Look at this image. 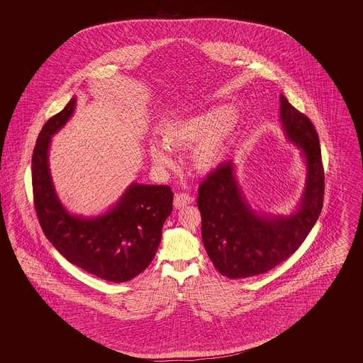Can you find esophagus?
<instances>
[{
    "instance_id": "esophagus-1",
    "label": "esophagus",
    "mask_w": 363,
    "mask_h": 363,
    "mask_svg": "<svg viewBox=\"0 0 363 363\" xmlns=\"http://www.w3.org/2000/svg\"><path fill=\"white\" fill-rule=\"evenodd\" d=\"M191 201H193V199L190 197L189 194H186V193H179V194H177L175 199H174V207L177 208V209L186 207V206H189Z\"/></svg>"
}]
</instances>
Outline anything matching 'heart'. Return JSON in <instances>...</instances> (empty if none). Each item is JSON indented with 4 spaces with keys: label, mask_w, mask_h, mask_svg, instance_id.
I'll return each instance as SVG.
<instances>
[{
    "label": "heart",
    "mask_w": 363,
    "mask_h": 363,
    "mask_svg": "<svg viewBox=\"0 0 363 363\" xmlns=\"http://www.w3.org/2000/svg\"><path fill=\"white\" fill-rule=\"evenodd\" d=\"M238 126L237 114L231 107L222 106L184 120L166 123L162 141L151 143L148 154L159 169H172V150H186L190 146V167L196 173L207 174L218 169L225 160L231 140Z\"/></svg>",
    "instance_id": "1"
}]
</instances>
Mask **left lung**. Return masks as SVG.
I'll return each mask as SVG.
<instances>
[{"label":"left lung","instance_id":"obj_1","mask_svg":"<svg viewBox=\"0 0 363 363\" xmlns=\"http://www.w3.org/2000/svg\"><path fill=\"white\" fill-rule=\"evenodd\" d=\"M279 121L301 151L306 178L298 206L289 215L256 211L243 193L235 163H222L199 188L201 237L215 268L230 279L264 274L289 259L315 225L324 199V170L311 120L280 95Z\"/></svg>","mask_w":363,"mask_h":363}]
</instances>
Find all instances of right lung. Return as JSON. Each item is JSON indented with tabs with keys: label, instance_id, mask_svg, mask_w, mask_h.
<instances>
[{
	"label": "right lung",
	"instance_id": "add662e5",
	"mask_svg": "<svg viewBox=\"0 0 363 363\" xmlns=\"http://www.w3.org/2000/svg\"><path fill=\"white\" fill-rule=\"evenodd\" d=\"M76 96L42 128L33 154V190L40 227L52 246L88 274L122 283L140 275L155 257L162 227L173 211V191L164 185L132 182L114 206L96 216L72 213L52 182V138L69 121Z\"/></svg>",
	"mask_w": 363,
	"mask_h": 363
}]
</instances>
